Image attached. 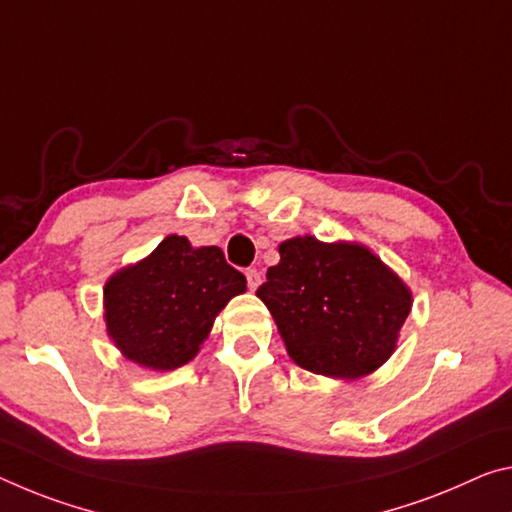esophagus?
<instances>
[{
	"label": "esophagus",
	"mask_w": 512,
	"mask_h": 512,
	"mask_svg": "<svg viewBox=\"0 0 512 512\" xmlns=\"http://www.w3.org/2000/svg\"><path fill=\"white\" fill-rule=\"evenodd\" d=\"M246 280H248V289L255 291L259 285H262V273L257 269H246Z\"/></svg>",
	"instance_id": "obj_1"
}]
</instances>
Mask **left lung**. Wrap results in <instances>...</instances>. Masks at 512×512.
<instances>
[{"label":"left lung","instance_id":"left-lung-1","mask_svg":"<svg viewBox=\"0 0 512 512\" xmlns=\"http://www.w3.org/2000/svg\"><path fill=\"white\" fill-rule=\"evenodd\" d=\"M298 367L355 380L394 353L412 294L362 243L294 237L257 289Z\"/></svg>","mask_w":512,"mask_h":512}]
</instances>
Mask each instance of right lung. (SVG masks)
Segmentation results:
<instances>
[{
  "mask_svg": "<svg viewBox=\"0 0 512 512\" xmlns=\"http://www.w3.org/2000/svg\"><path fill=\"white\" fill-rule=\"evenodd\" d=\"M246 278L216 246L193 248L170 234L139 264L113 273L104 285V321L127 360L152 371H173L193 360L230 298Z\"/></svg>",
  "mask_w": 512,
  "mask_h": 512,
  "instance_id": "1",
  "label": "right lung"
}]
</instances>
